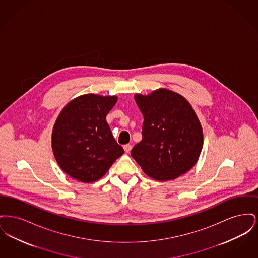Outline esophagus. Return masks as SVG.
Listing matches in <instances>:
<instances>
[{"label":"esophagus","instance_id":"34e87169","mask_svg":"<svg viewBox=\"0 0 258 258\" xmlns=\"http://www.w3.org/2000/svg\"><path fill=\"white\" fill-rule=\"evenodd\" d=\"M123 150H124L125 153H130V152L132 151V145H130V144L124 145V146H123Z\"/></svg>","mask_w":258,"mask_h":258}]
</instances>
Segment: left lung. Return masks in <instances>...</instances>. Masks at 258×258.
<instances>
[{"mask_svg":"<svg viewBox=\"0 0 258 258\" xmlns=\"http://www.w3.org/2000/svg\"><path fill=\"white\" fill-rule=\"evenodd\" d=\"M144 117L142 140L132 157L149 177L174 180L190 170L203 147V133L197 114L185 98L167 89L135 96Z\"/></svg>","mask_w":258,"mask_h":258,"instance_id":"8db88e82","label":"left lung"}]
</instances>
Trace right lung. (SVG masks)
I'll use <instances>...</instances> for the list:
<instances>
[{
	"label": "right lung",
	"instance_id": "obj_1",
	"mask_svg": "<svg viewBox=\"0 0 258 258\" xmlns=\"http://www.w3.org/2000/svg\"><path fill=\"white\" fill-rule=\"evenodd\" d=\"M116 96L87 94L71 100L52 132V150L61 170L77 181L100 179L124 151L105 120Z\"/></svg>",
	"mask_w": 258,
	"mask_h": 258
}]
</instances>
